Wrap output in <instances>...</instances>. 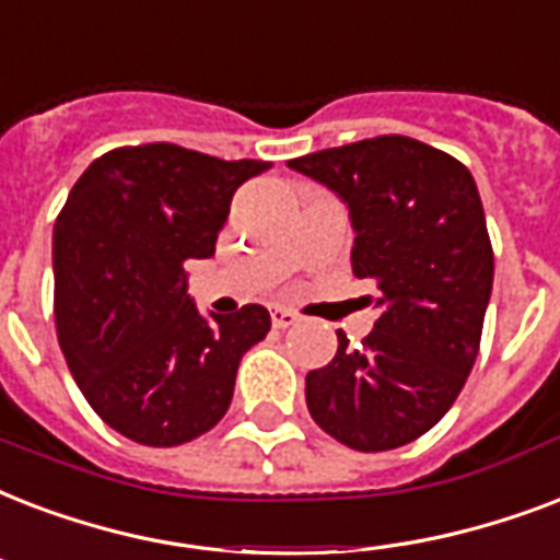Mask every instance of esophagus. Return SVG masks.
<instances>
[{
    "mask_svg": "<svg viewBox=\"0 0 560 560\" xmlns=\"http://www.w3.org/2000/svg\"><path fill=\"white\" fill-rule=\"evenodd\" d=\"M271 324H275L277 329L294 327V324H298V312L283 310V306H275V310H271Z\"/></svg>",
    "mask_w": 560,
    "mask_h": 560,
    "instance_id": "1",
    "label": "esophagus"
}]
</instances>
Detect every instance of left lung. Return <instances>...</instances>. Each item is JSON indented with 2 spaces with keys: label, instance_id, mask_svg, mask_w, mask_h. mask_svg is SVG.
<instances>
[{
  "label": "left lung",
  "instance_id": "8db88e82",
  "mask_svg": "<svg viewBox=\"0 0 560 560\" xmlns=\"http://www.w3.org/2000/svg\"><path fill=\"white\" fill-rule=\"evenodd\" d=\"M348 203L353 275L380 315L359 348L339 329L332 362L306 374V406L359 453L420 438L465 388L493 285L479 189L465 163L388 133L289 160Z\"/></svg>",
  "mask_w": 560,
  "mask_h": 560
}]
</instances>
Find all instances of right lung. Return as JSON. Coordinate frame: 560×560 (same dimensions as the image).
<instances>
[{
	"instance_id": "right-lung-1",
	"label": "right lung",
	"mask_w": 560,
	"mask_h": 560,
	"mask_svg": "<svg viewBox=\"0 0 560 560\" xmlns=\"http://www.w3.org/2000/svg\"><path fill=\"white\" fill-rule=\"evenodd\" d=\"M266 160H219L172 142L90 163L55 224V324L98 418L145 446L210 432L233 400L242 357L271 329L266 306L203 318L186 259L215 254L233 192Z\"/></svg>"
}]
</instances>
